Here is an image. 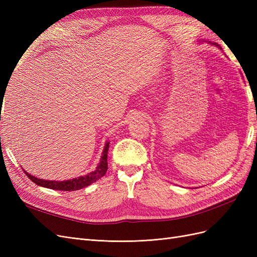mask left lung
Wrapping results in <instances>:
<instances>
[{
	"label": "left lung",
	"mask_w": 257,
	"mask_h": 257,
	"mask_svg": "<svg viewBox=\"0 0 257 257\" xmlns=\"http://www.w3.org/2000/svg\"><path fill=\"white\" fill-rule=\"evenodd\" d=\"M216 46H219V45H216Z\"/></svg>",
	"instance_id": "obj_1"
}]
</instances>
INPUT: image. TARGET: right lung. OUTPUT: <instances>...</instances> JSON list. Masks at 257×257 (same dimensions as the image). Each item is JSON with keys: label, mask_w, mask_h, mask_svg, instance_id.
I'll return each mask as SVG.
<instances>
[{"label": "right lung", "mask_w": 257, "mask_h": 257, "mask_svg": "<svg viewBox=\"0 0 257 257\" xmlns=\"http://www.w3.org/2000/svg\"><path fill=\"white\" fill-rule=\"evenodd\" d=\"M108 148H109V143H107L104 148V152L102 155V159H100L99 165L96 167L94 172H92L84 177H79L67 181H49V180H43V179H37L33 176H31L26 172V170H23V172H25V174L28 176V178L31 181H33L37 185L44 186V188L58 190V191H77L82 188H85V186L90 185L93 182H95L99 178H102L106 174L108 169V163H107Z\"/></svg>", "instance_id": "right-lung-1"}]
</instances>
